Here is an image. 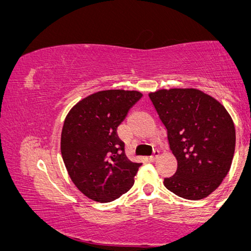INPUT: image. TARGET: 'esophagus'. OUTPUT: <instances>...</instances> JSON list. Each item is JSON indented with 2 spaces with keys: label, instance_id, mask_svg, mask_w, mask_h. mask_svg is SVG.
Listing matches in <instances>:
<instances>
[{
  "label": "esophagus",
  "instance_id": "esophagus-1",
  "mask_svg": "<svg viewBox=\"0 0 251 251\" xmlns=\"http://www.w3.org/2000/svg\"><path fill=\"white\" fill-rule=\"evenodd\" d=\"M158 157H159V151L154 150L153 151V154H152V156H150L149 159H150V161H154V160L158 159Z\"/></svg>",
  "mask_w": 251,
  "mask_h": 251
}]
</instances>
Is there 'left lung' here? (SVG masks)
I'll use <instances>...</instances> for the list:
<instances>
[{"mask_svg": "<svg viewBox=\"0 0 251 251\" xmlns=\"http://www.w3.org/2000/svg\"><path fill=\"white\" fill-rule=\"evenodd\" d=\"M149 98L167 129L177 169L164 184L176 196L199 200L227 175L235 150L231 116L217 100L196 89L159 90Z\"/></svg>", "mask_w": 251, "mask_h": 251, "instance_id": "left-lung-1", "label": "left lung"}]
</instances>
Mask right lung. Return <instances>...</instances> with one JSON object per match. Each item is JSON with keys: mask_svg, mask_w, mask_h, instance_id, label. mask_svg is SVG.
<instances>
[{"mask_svg": "<svg viewBox=\"0 0 251 251\" xmlns=\"http://www.w3.org/2000/svg\"><path fill=\"white\" fill-rule=\"evenodd\" d=\"M142 94L137 91L108 90L79 101L63 123L61 154L78 190L98 202H109L134 184L141 162L125 154L117 127Z\"/></svg>", "mask_w": 251, "mask_h": 251, "instance_id": "1", "label": "right lung"}]
</instances>
